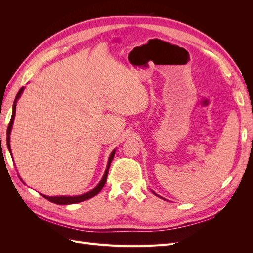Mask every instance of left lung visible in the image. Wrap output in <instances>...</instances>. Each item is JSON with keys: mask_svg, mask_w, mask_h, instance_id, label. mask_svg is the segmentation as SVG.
I'll return each instance as SVG.
<instances>
[{"mask_svg": "<svg viewBox=\"0 0 253 253\" xmlns=\"http://www.w3.org/2000/svg\"><path fill=\"white\" fill-rule=\"evenodd\" d=\"M153 193H154V194H156L155 192H153ZM156 195H157V194H156ZM157 196H159V195H157ZM159 197H162V196H159ZM162 198H163V197H162Z\"/></svg>", "mask_w": 253, "mask_h": 253, "instance_id": "1", "label": "left lung"}]
</instances>
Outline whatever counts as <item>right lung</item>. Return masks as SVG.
<instances>
[{
    "label": "right lung",
    "instance_id": "add662e5",
    "mask_svg": "<svg viewBox=\"0 0 253 253\" xmlns=\"http://www.w3.org/2000/svg\"><path fill=\"white\" fill-rule=\"evenodd\" d=\"M23 90H24V87H21L20 90L18 91V94L16 96V99H14V102H13V106H12V115H11V119H10V122L8 125V127H7V147H8V150L10 152L11 154V149H10V133H11V128H12V125H13V120H14V116H16V105H17V101L18 99L21 97ZM115 151L114 150L111 155L109 157V162H108V166H106V170L103 174V177L102 179L100 180V182L98 183V185L96 186V188H94L91 191H89V192L87 193H84V194H81V195H77V196H46L44 194H41L43 197L46 198V200H48L49 202L51 203H55V204H58V205H70V204H76V203H80V202H83V201H86V200H89V198H91L93 196L97 195L99 192H100L101 189L103 188V186L105 185L106 182V177H108V173H109V169H110V166H111V163L112 160L114 158V155H115ZM23 181V180H22Z\"/></svg>",
    "mask_w": 253,
    "mask_h": 253
}]
</instances>
